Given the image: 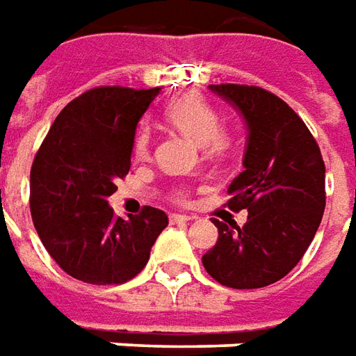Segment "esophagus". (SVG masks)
<instances>
[{
  "mask_svg": "<svg viewBox=\"0 0 356 356\" xmlns=\"http://www.w3.org/2000/svg\"><path fill=\"white\" fill-rule=\"evenodd\" d=\"M193 217L190 215H180V213H170V222H190Z\"/></svg>",
  "mask_w": 356,
  "mask_h": 356,
  "instance_id": "esophagus-1",
  "label": "esophagus"
}]
</instances>
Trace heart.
I'll return each mask as SVG.
<instances>
[{
    "label": "heart",
    "mask_w": 356,
    "mask_h": 356,
    "mask_svg": "<svg viewBox=\"0 0 356 356\" xmlns=\"http://www.w3.org/2000/svg\"><path fill=\"white\" fill-rule=\"evenodd\" d=\"M164 120L176 131L202 145L205 156H219L230 147V134L219 126V112L209 100L195 92H188L164 108ZM153 134L147 126H141L134 137V154L137 161H147L151 154Z\"/></svg>",
    "instance_id": "obj_1"
}]
</instances>
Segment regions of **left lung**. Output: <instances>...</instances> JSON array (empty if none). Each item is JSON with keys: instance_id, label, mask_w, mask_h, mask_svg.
I'll return each mask as SVG.
<instances>
[{"instance_id": "1", "label": "left lung", "mask_w": 356, "mask_h": 356, "mask_svg": "<svg viewBox=\"0 0 356 356\" xmlns=\"http://www.w3.org/2000/svg\"><path fill=\"white\" fill-rule=\"evenodd\" d=\"M238 110L248 129L244 170L229 186L232 211L248 220L220 222L217 244L202 257L230 289L277 283L302 259L325 209V164L310 129L285 100L261 87L209 85Z\"/></svg>"}]
</instances>
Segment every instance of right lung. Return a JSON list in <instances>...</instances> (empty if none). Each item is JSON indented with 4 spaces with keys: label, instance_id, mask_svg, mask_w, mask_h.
I'll return each instance as SVG.
<instances>
[{
    "label": "right lung",
    "instance_id": "right-lung-1",
    "mask_svg": "<svg viewBox=\"0 0 356 356\" xmlns=\"http://www.w3.org/2000/svg\"><path fill=\"white\" fill-rule=\"evenodd\" d=\"M161 89L97 87L71 100L51 124L31 168V215L44 248L90 285H120L149 261L166 213L122 219L108 197L129 172L137 124Z\"/></svg>",
    "mask_w": 356,
    "mask_h": 356
}]
</instances>
